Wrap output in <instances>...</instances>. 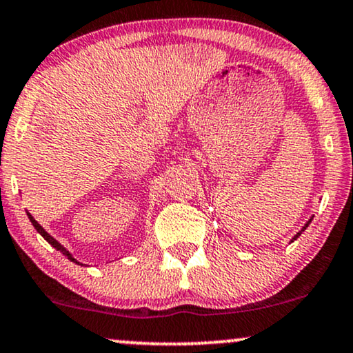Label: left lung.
<instances>
[{"label":"left lung","instance_id":"left-lung-1","mask_svg":"<svg viewBox=\"0 0 353 353\" xmlns=\"http://www.w3.org/2000/svg\"><path fill=\"white\" fill-rule=\"evenodd\" d=\"M311 221H312V217H311V219H310V221H307V223H306V224H304V225H303V229H301V230H299V232L296 234V236H294V237H293V241H296V239H298L299 236H301V234L304 232V230H306V228H307V225H310V224H311ZM293 241H291V242H293Z\"/></svg>","mask_w":353,"mask_h":353}]
</instances>
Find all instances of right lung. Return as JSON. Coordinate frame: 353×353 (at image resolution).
<instances>
[{
	"label": "right lung",
	"mask_w": 353,
	"mask_h": 353,
	"mask_svg": "<svg viewBox=\"0 0 353 353\" xmlns=\"http://www.w3.org/2000/svg\"><path fill=\"white\" fill-rule=\"evenodd\" d=\"M28 217H29V221H30V223H32V225H34V228H36V230H37V232H39V234H41V236H42L43 239H46V241H47V242H49L52 247H54V249H57V250H60V252H62V254H63L65 256H67V259H68V260H72V262H73V263H80V262H78V260H77V259H73V255H72V254H70V252H68L67 249H65V247L62 245V243H60V242H57V241H55V239L50 236V234H47V232H46V229H43V228H42V225H41V224H39V223H37V221H36V219H34V217L29 214V212H28ZM80 265H81V263H80Z\"/></svg>",
	"instance_id": "add662e5"
}]
</instances>
